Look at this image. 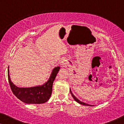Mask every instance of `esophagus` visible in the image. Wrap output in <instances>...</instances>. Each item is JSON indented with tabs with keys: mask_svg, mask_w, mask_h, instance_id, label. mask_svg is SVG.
Wrapping results in <instances>:
<instances>
[{
	"mask_svg": "<svg viewBox=\"0 0 124 124\" xmlns=\"http://www.w3.org/2000/svg\"><path fill=\"white\" fill-rule=\"evenodd\" d=\"M60 65H61V67H64V66H65V65L64 64V62H61V64H60Z\"/></svg>",
	"mask_w": 124,
	"mask_h": 124,
	"instance_id": "esophagus-1",
	"label": "esophagus"
}]
</instances>
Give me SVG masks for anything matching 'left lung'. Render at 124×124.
Here are the masks:
<instances>
[{"label": "left lung", "mask_w": 124, "mask_h": 124, "mask_svg": "<svg viewBox=\"0 0 124 124\" xmlns=\"http://www.w3.org/2000/svg\"><path fill=\"white\" fill-rule=\"evenodd\" d=\"M70 94H72V96H73V99L75 100V101H77V102H78V103H79V104H82V105H84V106H91V107H93V106H94V105H90V104H87V103H84V102H82V101H79V100H78L77 99V98L73 94V93H72V91H71V90H70Z\"/></svg>", "instance_id": "1"}]
</instances>
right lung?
<instances>
[{
    "instance_id": "obj_1",
    "label": "right lung",
    "mask_w": 124,
    "mask_h": 124,
    "mask_svg": "<svg viewBox=\"0 0 124 124\" xmlns=\"http://www.w3.org/2000/svg\"><path fill=\"white\" fill-rule=\"evenodd\" d=\"M60 67H57L52 70L50 78L42 86L32 87H18L11 82L8 70V78L11 90L20 101L26 104H42L50 99L52 91V85Z\"/></svg>"
}]
</instances>
